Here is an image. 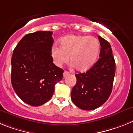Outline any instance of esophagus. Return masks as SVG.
Here are the masks:
<instances>
[{"label":"esophagus","mask_w":133,"mask_h":133,"mask_svg":"<svg viewBox=\"0 0 133 133\" xmlns=\"http://www.w3.org/2000/svg\"><path fill=\"white\" fill-rule=\"evenodd\" d=\"M69 75H70V72H68V71H65L64 72H63V78H65V77L68 76Z\"/></svg>","instance_id":"obj_1"}]
</instances>
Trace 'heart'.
I'll list each match as a JSON object with an SVG mask.
<instances>
[{
    "label": "heart",
    "instance_id": "obj_1",
    "mask_svg": "<svg viewBox=\"0 0 133 133\" xmlns=\"http://www.w3.org/2000/svg\"><path fill=\"white\" fill-rule=\"evenodd\" d=\"M100 44L96 37L80 35H70L60 39L59 47L53 46L51 56L53 62L62 67L69 60L78 71L84 72L95 65L99 57Z\"/></svg>",
    "mask_w": 133,
    "mask_h": 133
}]
</instances>
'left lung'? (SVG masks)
<instances>
[{
  "label": "left lung",
  "instance_id": "1",
  "mask_svg": "<svg viewBox=\"0 0 133 133\" xmlns=\"http://www.w3.org/2000/svg\"><path fill=\"white\" fill-rule=\"evenodd\" d=\"M101 49L95 65L85 73L76 74L77 82L71 93V100L85 110L98 108L112 92L116 64L109 43L98 36Z\"/></svg>",
  "mask_w": 133,
  "mask_h": 133
}]
</instances>
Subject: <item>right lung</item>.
<instances>
[{
    "mask_svg": "<svg viewBox=\"0 0 133 133\" xmlns=\"http://www.w3.org/2000/svg\"><path fill=\"white\" fill-rule=\"evenodd\" d=\"M51 31L29 33L22 38L11 58V84L26 104L38 107L49 101L63 70L53 63Z\"/></svg>",
    "mask_w": 133,
    "mask_h": 133,
    "instance_id": "obj_1",
    "label": "right lung"
}]
</instances>
